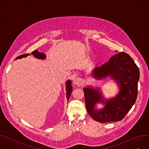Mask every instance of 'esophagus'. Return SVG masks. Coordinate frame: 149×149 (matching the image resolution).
<instances>
[{
  "instance_id": "esophagus-1",
  "label": "esophagus",
  "mask_w": 149,
  "mask_h": 149,
  "mask_svg": "<svg viewBox=\"0 0 149 149\" xmlns=\"http://www.w3.org/2000/svg\"><path fill=\"white\" fill-rule=\"evenodd\" d=\"M74 84L78 86H82L83 84V83H82V81L81 79L80 78H75L74 80V81H73Z\"/></svg>"
}]
</instances>
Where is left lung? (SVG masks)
<instances>
[{
    "instance_id": "obj_1",
    "label": "left lung",
    "mask_w": 149,
    "mask_h": 149,
    "mask_svg": "<svg viewBox=\"0 0 149 149\" xmlns=\"http://www.w3.org/2000/svg\"><path fill=\"white\" fill-rule=\"evenodd\" d=\"M97 79L110 75L117 80L120 91L117 97L105 102L100 92L93 88L83 89L87 111L92 118L101 123L122 120L135 104L138 95L139 68L131 57L125 52L112 56L109 61L93 70ZM106 104L102 110H95L97 102Z\"/></svg>"
}]
</instances>
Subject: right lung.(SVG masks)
<instances>
[{
  "label": "right lung",
  "mask_w": 149,
  "mask_h": 149,
  "mask_svg": "<svg viewBox=\"0 0 149 149\" xmlns=\"http://www.w3.org/2000/svg\"><path fill=\"white\" fill-rule=\"evenodd\" d=\"M32 54L36 58H41V59H44L45 57V54L44 53H39L38 52V50H35L33 51V52H32ZM29 55V54H22V55H20L18 56L16 58V59H18V58H22L23 57H27V56ZM66 90H67V92H66V97H67V100H68V101L69 100V97H70V95H71V93L72 92V86H71V81L70 80H68L67 81V82L66 83Z\"/></svg>",
  "instance_id": "add662e5"
}]
</instances>
